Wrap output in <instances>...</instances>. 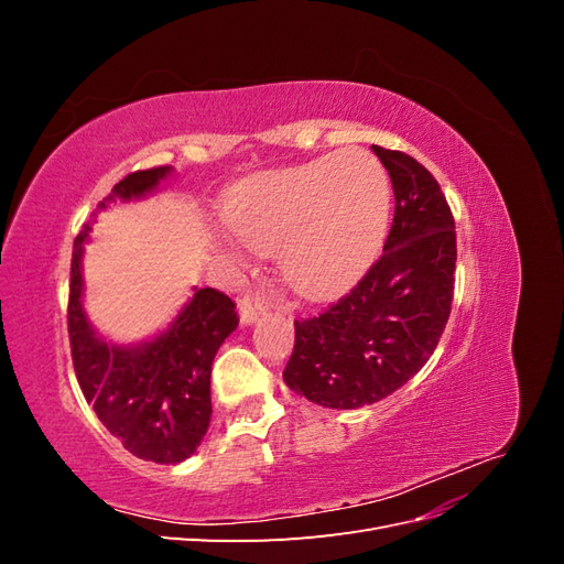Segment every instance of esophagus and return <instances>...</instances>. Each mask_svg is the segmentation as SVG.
Segmentation results:
<instances>
[{"instance_id": "obj_1", "label": "esophagus", "mask_w": 564, "mask_h": 564, "mask_svg": "<svg viewBox=\"0 0 564 564\" xmlns=\"http://www.w3.org/2000/svg\"><path fill=\"white\" fill-rule=\"evenodd\" d=\"M237 308H240L242 322L251 324L256 317L268 311V299L259 292H247L245 296L237 299Z\"/></svg>"}]
</instances>
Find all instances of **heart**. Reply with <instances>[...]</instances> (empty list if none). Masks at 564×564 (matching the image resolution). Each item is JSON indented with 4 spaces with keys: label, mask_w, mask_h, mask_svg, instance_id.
<instances>
[{
    "label": "heart",
    "mask_w": 564,
    "mask_h": 564,
    "mask_svg": "<svg viewBox=\"0 0 564 564\" xmlns=\"http://www.w3.org/2000/svg\"><path fill=\"white\" fill-rule=\"evenodd\" d=\"M390 218V183L379 160L344 150L261 172L235 187L230 232L256 251L278 249L282 282L299 299L344 294L377 259Z\"/></svg>",
    "instance_id": "b5f03b06"
}]
</instances>
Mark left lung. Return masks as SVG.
Wrapping results in <instances>:
<instances>
[{
    "mask_svg": "<svg viewBox=\"0 0 564 564\" xmlns=\"http://www.w3.org/2000/svg\"><path fill=\"white\" fill-rule=\"evenodd\" d=\"M395 193L381 259L350 292L294 322L284 383L322 406L357 409L404 386L429 362L452 313L456 230L433 174L400 150L371 145Z\"/></svg>",
    "mask_w": 564,
    "mask_h": 564,
    "instance_id": "8db88e82",
    "label": "left lung"
}]
</instances>
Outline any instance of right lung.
I'll list each match as a JSON object with an SVG mask.
<instances>
[{
    "mask_svg": "<svg viewBox=\"0 0 564 564\" xmlns=\"http://www.w3.org/2000/svg\"><path fill=\"white\" fill-rule=\"evenodd\" d=\"M172 166L133 172L98 204L139 199L155 191ZM91 226L75 237L67 299V334L79 388L110 435L124 449L155 464H181L199 447L212 421V365L235 332V303L218 289H195L176 319L141 346H115L100 338L82 305V253Z\"/></svg>",
    "mask_w": 564,
    "mask_h": 564,
    "instance_id": "right-lung-1",
    "label": "right lung"
}]
</instances>
